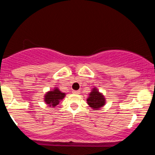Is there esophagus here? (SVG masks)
<instances>
[{
  "instance_id": "34e87169",
  "label": "esophagus",
  "mask_w": 155,
  "mask_h": 155,
  "mask_svg": "<svg viewBox=\"0 0 155 155\" xmlns=\"http://www.w3.org/2000/svg\"><path fill=\"white\" fill-rule=\"evenodd\" d=\"M73 93L78 95V94H80V91L79 90H74V91H73Z\"/></svg>"
}]
</instances>
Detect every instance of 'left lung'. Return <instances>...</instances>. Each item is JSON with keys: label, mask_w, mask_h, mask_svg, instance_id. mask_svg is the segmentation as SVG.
<instances>
[{"label": "left lung", "mask_w": 155, "mask_h": 155, "mask_svg": "<svg viewBox=\"0 0 155 155\" xmlns=\"http://www.w3.org/2000/svg\"><path fill=\"white\" fill-rule=\"evenodd\" d=\"M87 102L92 108L98 110L106 104V98L104 97V95L95 87L92 89V92L89 94Z\"/></svg>", "instance_id": "8db88e82"}]
</instances>
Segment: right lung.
<instances>
[{
  "instance_id": "right-lung-1",
  "label": "right lung",
  "mask_w": 155,
  "mask_h": 155,
  "mask_svg": "<svg viewBox=\"0 0 155 155\" xmlns=\"http://www.w3.org/2000/svg\"><path fill=\"white\" fill-rule=\"evenodd\" d=\"M65 96V94L64 92H62L58 87H55L53 90H50L46 93L44 101L49 107H55Z\"/></svg>"
}]
</instances>
